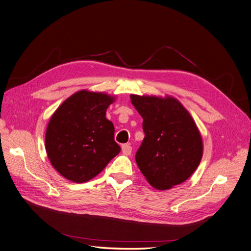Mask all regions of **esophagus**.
<instances>
[{
	"label": "esophagus",
	"instance_id": "esophagus-1",
	"mask_svg": "<svg viewBox=\"0 0 251 251\" xmlns=\"http://www.w3.org/2000/svg\"><path fill=\"white\" fill-rule=\"evenodd\" d=\"M122 151L125 155H130L131 153V146L129 144H124L122 146Z\"/></svg>",
	"mask_w": 251,
	"mask_h": 251
}]
</instances>
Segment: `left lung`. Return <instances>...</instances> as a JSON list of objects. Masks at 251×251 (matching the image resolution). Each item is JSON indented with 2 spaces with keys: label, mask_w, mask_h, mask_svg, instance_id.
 I'll use <instances>...</instances> for the list:
<instances>
[{
  "label": "left lung",
  "mask_w": 251,
  "mask_h": 251,
  "mask_svg": "<svg viewBox=\"0 0 251 251\" xmlns=\"http://www.w3.org/2000/svg\"><path fill=\"white\" fill-rule=\"evenodd\" d=\"M131 104L143 117L145 138L136 162L157 189H168L185 181L202 156L200 131L181 103L172 97L130 95Z\"/></svg>",
  "instance_id": "1"
}]
</instances>
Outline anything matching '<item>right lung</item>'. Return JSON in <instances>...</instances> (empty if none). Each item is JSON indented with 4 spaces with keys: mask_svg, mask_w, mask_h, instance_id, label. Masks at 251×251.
I'll use <instances>...</instances> for the list:
<instances>
[{
    "mask_svg": "<svg viewBox=\"0 0 251 251\" xmlns=\"http://www.w3.org/2000/svg\"><path fill=\"white\" fill-rule=\"evenodd\" d=\"M113 97L79 91L52 114L46 149L53 168L73 182H86L99 174L121 151L114 126L106 119Z\"/></svg>",
    "mask_w": 251,
    "mask_h": 251,
    "instance_id": "right-lung-1",
    "label": "right lung"
}]
</instances>
